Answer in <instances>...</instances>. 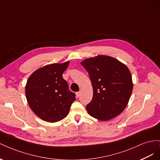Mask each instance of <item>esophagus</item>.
Masks as SVG:
<instances>
[{"label": "esophagus", "instance_id": "34e87169", "mask_svg": "<svg viewBox=\"0 0 160 160\" xmlns=\"http://www.w3.org/2000/svg\"><path fill=\"white\" fill-rule=\"evenodd\" d=\"M81 95V91H79V92H77L76 93V96L78 98V97H79V95Z\"/></svg>", "mask_w": 160, "mask_h": 160}]
</instances>
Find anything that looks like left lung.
<instances>
[{"mask_svg": "<svg viewBox=\"0 0 160 160\" xmlns=\"http://www.w3.org/2000/svg\"><path fill=\"white\" fill-rule=\"evenodd\" d=\"M81 64L88 71L93 89V98L86 106L88 113L101 121L119 115L126 108L133 90L128 67L107 55L90 57Z\"/></svg>", "mask_w": 160, "mask_h": 160, "instance_id": "8db88e82", "label": "left lung"}]
</instances>
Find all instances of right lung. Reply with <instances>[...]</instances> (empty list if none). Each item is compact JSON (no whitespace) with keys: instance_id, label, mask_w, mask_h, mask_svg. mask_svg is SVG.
I'll use <instances>...</instances> for the list:
<instances>
[{"instance_id":"obj_1","label":"right lung","mask_w":160,"mask_h":160,"mask_svg":"<svg viewBox=\"0 0 160 160\" xmlns=\"http://www.w3.org/2000/svg\"><path fill=\"white\" fill-rule=\"evenodd\" d=\"M69 64L67 61L45 65L33 72L27 80V102L34 113L45 122L52 123L64 119L76 99L62 75Z\"/></svg>"}]
</instances>
